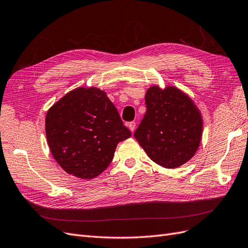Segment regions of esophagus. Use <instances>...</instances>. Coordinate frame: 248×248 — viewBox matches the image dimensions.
Returning <instances> with one entry per match:
<instances>
[{
	"instance_id": "1",
	"label": "esophagus",
	"mask_w": 248,
	"mask_h": 248,
	"mask_svg": "<svg viewBox=\"0 0 248 248\" xmlns=\"http://www.w3.org/2000/svg\"><path fill=\"white\" fill-rule=\"evenodd\" d=\"M127 126H129L130 131L133 133L135 131V129H136V123L135 122H131L130 124H127Z\"/></svg>"
}]
</instances>
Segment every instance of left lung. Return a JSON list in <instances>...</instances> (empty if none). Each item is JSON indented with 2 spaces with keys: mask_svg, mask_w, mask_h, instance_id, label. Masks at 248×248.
Here are the masks:
<instances>
[{
  "mask_svg": "<svg viewBox=\"0 0 248 248\" xmlns=\"http://www.w3.org/2000/svg\"><path fill=\"white\" fill-rule=\"evenodd\" d=\"M146 113L134 137L155 163L178 168L193 157L203 133L201 112L187 94L175 86H150Z\"/></svg>",
  "mask_w": 248,
  "mask_h": 248,
  "instance_id": "obj_1",
  "label": "left lung"
}]
</instances>
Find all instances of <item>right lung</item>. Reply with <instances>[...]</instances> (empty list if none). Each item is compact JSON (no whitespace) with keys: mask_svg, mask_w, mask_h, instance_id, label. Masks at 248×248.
<instances>
[{"mask_svg":"<svg viewBox=\"0 0 248 248\" xmlns=\"http://www.w3.org/2000/svg\"><path fill=\"white\" fill-rule=\"evenodd\" d=\"M47 143L53 158L68 174L92 179L111 163L117 144L131 137L106 93L78 87L47 111Z\"/></svg>","mask_w":248,"mask_h":248,"instance_id":"right-lung-1","label":"right lung"}]
</instances>
